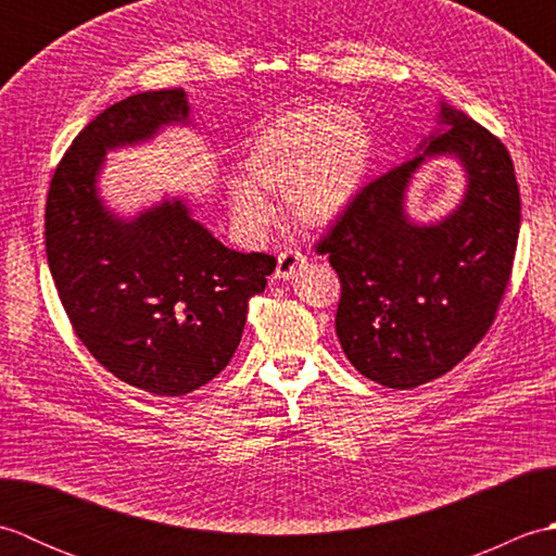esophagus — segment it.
<instances>
[{
  "instance_id": "34e87169",
  "label": "esophagus",
  "mask_w": 556,
  "mask_h": 556,
  "mask_svg": "<svg viewBox=\"0 0 556 556\" xmlns=\"http://www.w3.org/2000/svg\"><path fill=\"white\" fill-rule=\"evenodd\" d=\"M303 265H305V255L301 251H296V248H285L277 257V277L289 279L293 271Z\"/></svg>"
}]
</instances>
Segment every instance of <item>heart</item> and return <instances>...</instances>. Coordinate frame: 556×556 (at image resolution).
<instances>
[{
  "label": "heart",
  "instance_id": "b5f03b06",
  "mask_svg": "<svg viewBox=\"0 0 556 556\" xmlns=\"http://www.w3.org/2000/svg\"><path fill=\"white\" fill-rule=\"evenodd\" d=\"M370 160V134L356 116L334 104L289 112L260 131L245 150L248 181H233L229 205L245 233L271 222L267 198L287 193V207L301 224L317 227L334 219L356 195Z\"/></svg>",
  "mask_w": 556,
  "mask_h": 556
}]
</instances>
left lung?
Listing matches in <instances>:
<instances>
[{"label":"left lung","instance_id":"left-lung-1","mask_svg":"<svg viewBox=\"0 0 556 556\" xmlns=\"http://www.w3.org/2000/svg\"><path fill=\"white\" fill-rule=\"evenodd\" d=\"M442 134L361 186L315 243L339 275L337 337L368 380L413 389L464 361L488 334L511 281L521 193L502 140L448 104ZM456 154L465 203L430 228L403 215V191L425 154Z\"/></svg>","mask_w":556,"mask_h":556}]
</instances>
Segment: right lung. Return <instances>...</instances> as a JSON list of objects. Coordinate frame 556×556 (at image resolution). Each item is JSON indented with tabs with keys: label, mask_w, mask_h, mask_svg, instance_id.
<instances>
[{
	"label": "right lung",
	"mask_w": 556,
	"mask_h": 556,
	"mask_svg": "<svg viewBox=\"0 0 556 556\" xmlns=\"http://www.w3.org/2000/svg\"><path fill=\"white\" fill-rule=\"evenodd\" d=\"M186 116L184 88L112 104L64 152L45 207L47 263L80 344L104 370L155 396H184L227 368L248 301L277 267L275 255L222 245L179 200L134 222L100 205L104 150Z\"/></svg>",
	"instance_id": "right-lung-1"
}]
</instances>
